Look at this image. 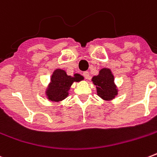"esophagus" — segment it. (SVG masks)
I'll list each match as a JSON object with an SVG mask.
<instances>
[{
  "mask_svg": "<svg viewBox=\"0 0 157 157\" xmlns=\"http://www.w3.org/2000/svg\"><path fill=\"white\" fill-rule=\"evenodd\" d=\"M84 76H85V78L86 79H89L90 78V73H89L88 71H85L83 73Z\"/></svg>",
  "mask_w": 157,
  "mask_h": 157,
  "instance_id": "obj_1",
  "label": "esophagus"
}]
</instances>
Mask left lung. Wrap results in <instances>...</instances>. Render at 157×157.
I'll use <instances>...</instances> for the list:
<instances>
[{
	"label": "left lung",
	"mask_w": 157,
	"mask_h": 157,
	"mask_svg": "<svg viewBox=\"0 0 157 157\" xmlns=\"http://www.w3.org/2000/svg\"><path fill=\"white\" fill-rule=\"evenodd\" d=\"M91 81L95 86L97 95L104 101L113 100L118 94V88L115 84V77L108 67L100 69L97 76H94Z\"/></svg>",
	"instance_id": "8db88e82"
}]
</instances>
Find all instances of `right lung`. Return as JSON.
<instances>
[{"instance_id":"add662e5","label":"right lung","mask_w":157,"mask_h":157,"mask_svg":"<svg viewBox=\"0 0 157 157\" xmlns=\"http://www.w3.org/2000/svg\"><path fill=\"white\" fill-rule=\"evenodd\" d=\"M83 80L84 76L81 74L75 73L73 76H68L63 69H55L50 76V83L45 89V98L51 102H62L69 95L71 85Z\"/></svg>"}]
</instances>
